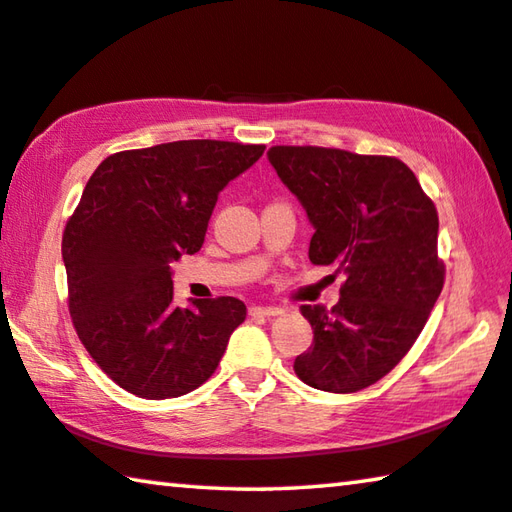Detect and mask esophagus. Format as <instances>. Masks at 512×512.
Returning <instances> with one entry per match:
<instances>
[{
  "mask_svg": "<svg viewBox=\"0 0 512 512\" xmlns=\"http://www.w3.org/2000/svg\"><path fill=\"white\" fill-rule=\"evenodd\" d=\"M248 314L257 318H275V316H282L284 309L282 307H250Z\"/></svg>",
  "mask_w": 512,
  "mask_h": 512,
  "instance_id": "esophagus-1",
  "label": "esophagus"
}]
</instances>
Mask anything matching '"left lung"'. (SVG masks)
I'll use <instances>...</instances> for the list:
<instances>
[{"label": "left lung", "instance_id": "8db88e82", "mask_svg": "<svg viewBox=\"0 0 512 512\" xmlns=\"http://www.w3.org/2000/svg\"><path fill=\"white\" fill-rule=\"evenodd\" d=\"M268 160L314 225L311 264L345 275L339 305L300 307L314 345L293 370L318 391L357 393L404 359L443 291L436 205L391 155L271 146Z\"/></svg>", "mask_w": 512, "mask_h": 512}]
</instances>
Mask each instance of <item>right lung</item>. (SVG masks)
Returning <instances> with one entry per match:
<instances>
[{
  "mask_svg": "<svg viewBox=\"0 0 512 512\" xmlns=\"http://www.w3.org/2000/svg\"><path fill=\"white\" fill-rule=\"evenodd\" d=\"M264 144L180 140L108 155L63 232L67 305L97 366L144 400L192 393L246 320L237 298L173 300L171 262L201 250L221 189Z\"/></svg>",
  "mask_w": 512,
  "mask_h": 512,
  "instance_id": "add662e5",
  "label": "right lung"
}]
</instances>
